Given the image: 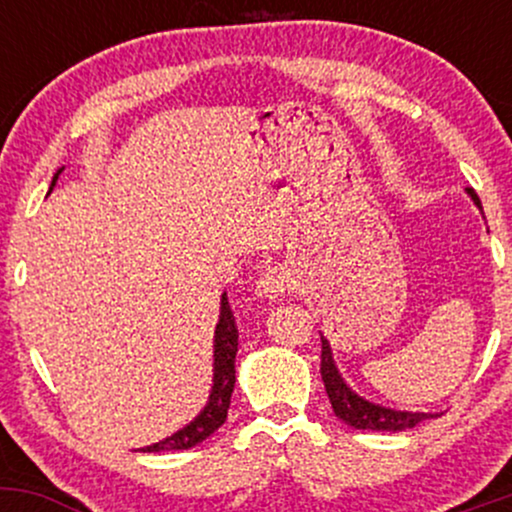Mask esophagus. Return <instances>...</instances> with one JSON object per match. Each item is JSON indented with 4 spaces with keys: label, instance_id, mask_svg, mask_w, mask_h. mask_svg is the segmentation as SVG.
Returning <instances> with one entry per match:
<instances>
[{
    "label": "esophagus",
    "instance_id": "esophagus-1",
    "mask_svg": "<svg viewBox=\"0 0 512 512\" xmlns=\"http://www.w3.org/2000/svg\"><path fill=\"white\" fill-rule=\"evenodd\" d=\"M289 286H291L289 272L281 267H272V269H267L260 279H257L255 296L267 298V301H274V298L284 296V293L289 291Z\"/></svg>",
    "mask_w": 512,
    "mask_h": 512
}]
</instances>
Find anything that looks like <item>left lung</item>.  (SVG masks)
I'll use <instances>...</instances> for the list:
<instances>
[{
    "label": "left lung",
    "instance_id": "obj_1",
    "mask_svg": "<svg viewBox=\"0 0 512 512\" xmlns=\"http://www.w3.org/2000/svg\"><path fill=\"white\" fill-rule=\"evenodd\" d=\"M467 195L472 197V202L481 209V202L477 192L472 187H467ZM322 383H325L327 397L334 414L344 421V424L358 428V431H404V428H414L416 424L426 419H436L440 414H424V411H399L383 407V404H375L356 395L349 385L344 383V378L339 375L337 366H334L330 342L322 337V363H320Z\"/></svg>",
    "mask_w": 512,
    "mask_h": 512
}]
</instances>
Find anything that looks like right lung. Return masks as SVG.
I'll return each instance as SVG.
<instances>
[{"mask_svg":"<svg viewBox=\"0 0 512 512\" xmlns=\"http://www.w3.org/2000/svg\"><path fill=\"white\" fill-rule=\"evenodd\" d=\"M64 168H60L52 178L50 192L55 187L57 178H60ZM48 192V195H50ZM236 354H238V327L236 317H233L231 305H228L226 293L221 296V315L216 322L214 332V385H211L209 402L195 419L185 428L175 431L173 436L158 440L154 445H146L142 452H166V450H187L195 448L197 443L207 440L216 428L223 426L228 416V407H231L233 385H236Z\"/></svg>","mask_w":512,"mask_h":512,"instance_id":"1","label":"right lung"}]
</instances>
